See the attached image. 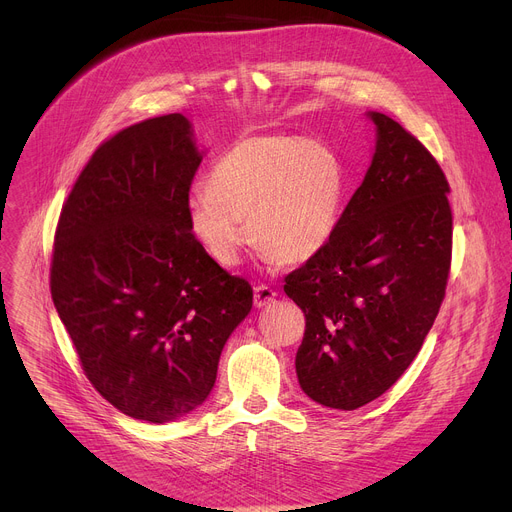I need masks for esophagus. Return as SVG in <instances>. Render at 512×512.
Returning <instances> with one entry per match:
<instances>
[{
    "label": "esophagus",
    "mask_w": 512,
    "mask_h": 512,
    "mask_svg": "<svg viewBox=\"0 0 512 512\" xmlns=\"http://www.w3.org/2000/svg\"><path fill=\"white\" fill-rule=\"evenodd\" d=\"M275 300V291L267 285H257L255 287V294H253V304L255 308H265Z\"/></svg>",
    "instance_id": "34e87169"
}]
</instances>
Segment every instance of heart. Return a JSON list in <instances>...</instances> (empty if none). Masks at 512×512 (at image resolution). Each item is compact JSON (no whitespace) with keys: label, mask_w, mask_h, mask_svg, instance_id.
Here are the masks:
<instances>
[{"label":"heart","mask_w":512,"mask_h":512,"mask_svg":"<svg viewBox=\"0 0 512 512\" xmlns=\"http://www.w3.org/2000/svg\"><path fill=\"white\" fill-rule=\"evenodd\" d=\"M204 190L188 198L186 223L214 261L233 267L255 241L273 261L302 265L330 243L346 178L326 143L267 133L239 139Z\"/></svg>","instance_id":"1"}]
</instances>
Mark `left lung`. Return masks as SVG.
Instances as JSON below:
<instances>
[{
	"instance_id": "8db88e82",
	"label": "left lung",
	"mask_w": 512,
	"mask_h": 512,
	"mask_svg": "<svg viewBox=\"0 0 512 512\" xmlns=\"http://www.w3.org/2000/svg\"><path fill=\"white\" fill-rule=\"evenodd\" d=\"M375 150L330 243L285 277L306 316L302 391L352 411L407 371L440 312L452 257L448 180L391 117L367 111Z\"/></svg>"
}]
</instances>
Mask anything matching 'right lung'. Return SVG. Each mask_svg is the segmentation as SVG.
I'll use <instances>...</instances> for the list:
<instances>
[{"mask_svg":"<svg viewBox=\"0 0 512 512\" xmlns=\"http://www.w3.org/2000/svg\"><path fill=\"white\" fill-rule=\"evenodd\" d=\"M204 154L182 113L119 131L81 172L56 229L52 300L83 371L113 407L148 423L206 401L253 308L251 285L186 223Z\"/></svg>","mask_w":512,"mask_h":512,"instance_id":"add662e5","label":"right lung"}]
</instances>
